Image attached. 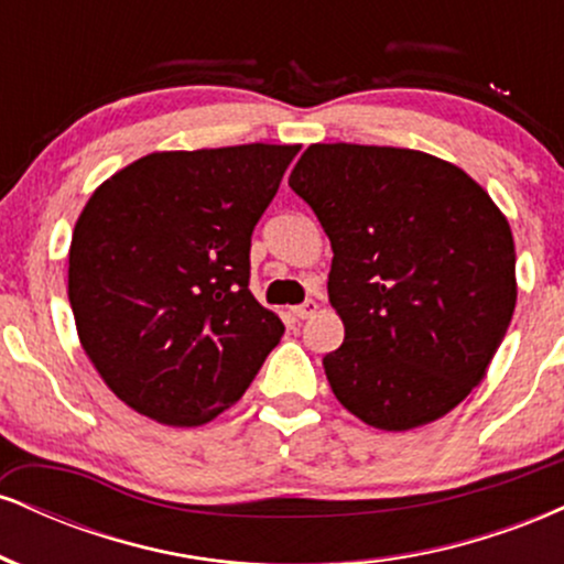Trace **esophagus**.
<instances>
[{
    "instance_id": "esophagus-1",
    "label": "esophagus",
    "mask_w": 564,
    "mask_h": 564,
    "mask_svg": "<svg viewBox=\"0 0 564 564\" xmlns=\"http://www.w3.org/2000/svg\"><path fill=\"white\" fill-rule=\"evenodd\" d=\"M315 310H318V302H315V300H307V302H302V304H294V307H291L289 313L294 315L296 321H304V318H310V315H313Z\"/></svg>"
}]
</instances>
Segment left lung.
Listing matches in <instances>:
<instances>
[{
	"instance_id": "obj_1",
	"label": "left lung",
	"mask_w": 564,
	"mask_h": 564,
	"mask_svg": "<svg viewBox=\"0 0 564 564\" xmlns=\"http://www.w3.org/2000/svg\"><path fill=\"white\" fill-rule=\"evenodd\" d=\"M332 241L345 341L323 358L377 430L435 422L477 387L517 302L514 238L467 172L408 148L310 145L289 177Z\"/></svg>"
}]
</instances>
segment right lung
<instances>
[{
	"label": "right lung",
	"mask_w": 564,
	"mask_h": 564,
	"mask_svg": "<svg viewBox=\"0 0 564 564\" xmlns=\"http://www.w3.org/2000/svg\"><path fill=\"white\" fill-rule=\"evenodd\" d=\"M300 145L170 151L106 180L70 238L84 352L142 416L198 426L230 408L283 323L249 291L251 232Z\"/></svg>",
	"instance_id": "obj_1"
}]
</instances>
